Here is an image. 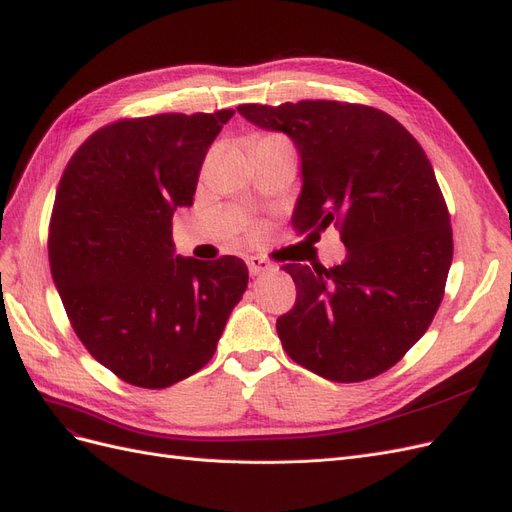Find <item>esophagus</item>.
Returning a JSON list of instances; mask_svg holds the SVG:
<instances>
[{
  "label": "esophagus",
  "mask_w": 512,
  "mask_h": 512,
  "mask_svg": "<svg viewBox=\"0 0 512 512\" xmlns=\"http://www.w3.org/2000/svg\"><path fill=\"white\" fill-rule=\"evenodd\" d=\"M247 262V269H250V275H262V273H269L273 269L271 262L267 258H260V256H250L245 260Z\"/></svg>",
  "instance_id": "obj_1"
}]
</instances>
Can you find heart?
Wrapping results in <instances>:
<instances>
[{"label":"heart","instance_id":"heart-1","mask_svg":"<svg viewBox=\"0 0 512 512\" xmlns=\"http://www.w3.org/2000/svg\"><path fill=\"white\" fill-rule=\"evenodd\" d=\"M262 141H282V143H288L284 136H280V134H262L260 138H258V143H262Z\"/></svg>","mask_w":512,"mask_h":512}]
</instances>
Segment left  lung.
<instances>
[{
	"label": "left lung",
	"instance_id": "8db88e82",
	"mask_svg": "<svg viewBox=\"0 0 512 512\" xmlns=\"http://www.w3.org/2000/svg\"><path fill=\"white\" fill-rule=\"evenodd\" d=\"M239 113L299 149L294 230L335 226L348 250L331 269L282 267L297 286L294 307L275 324L284 350L333 382L380 376L429 329L453 260L451 215L423 147L365 104H241Z\"/></svg>",
	"mask_w": 512,
	"mask_h": 512
}]
</instances>
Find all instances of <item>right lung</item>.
<instances>
[{
	"instance_id": "right-lung-1",
	"label": "right lung",
	"mask_w": 512,
	"mask_h": 512,
	"mask_svg": "<svg viewBox=\"0 0 512 512\" xmlns=\"http://www.w3.org/2000/svg\"><path fill=\"white\" fill-rule=\"evenodd\" d=\"M232 108L119 119L74 151L49 224L51 275L98 363L141 389L203 369L247 288L237 256H175L173 213L190 207L207 149Z\"/></svg>"
}]
</instances>
